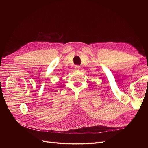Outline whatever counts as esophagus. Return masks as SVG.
<instances>
[{
	"label": "esophagus",
	"instance_id": "obj_1",
	"mask_svg": "<svg viewBox=\"0 0 148 148\" xmlns=\"http://www.w3.org/2000/svg\"><path fill=\"white\" fill-rule=\"evenodd\" d=\"M79 66H78V65H75V70H76V71H78L79 70Z\"/></svg>",
	"mask_w": 148,
	"mask_h": 148
}]
</instances>
